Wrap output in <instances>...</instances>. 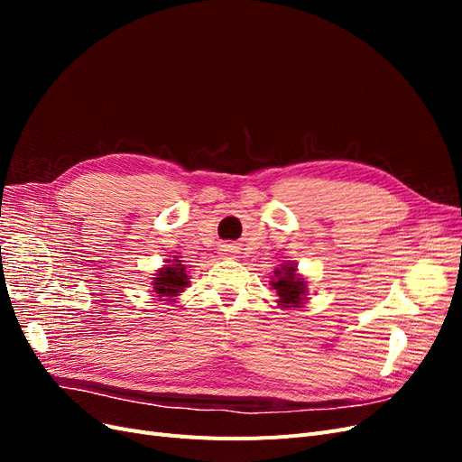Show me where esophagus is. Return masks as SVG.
<instances>
[{
	"mask_svg": "<svg viewBox=\"0 0 462 462\" xmlns=\"http://www.w3.org/2000/svg\"><path fill=\"white\" fill-rule=\"evenodd\" d=\"M221 253L226 254V256H236V254H239V246H235V245H223Z\"/></svg>",
	"mask_w": 462,
	"mask_h": 462,
	"instance_id": "obj_1",
	"label": "esophagus"
}]
</instances>
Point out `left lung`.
<instances>
[{"instance_id": "1", "label": "left lung", "mask_w": 462, "mask_h": 462, "mask_svg": "<svg viewBox=\"0 0 462 462\" xmlns=\"http://www.w3.org/2000/svg\"><path fill=\"white\" fill-rule=\"evenodd\" d=\"M275 279L272 282L273 289L277 291L279 304L283 309H300L302 300L309 297V289H306V282L297 273V265L295 263H285L282 265V270H275Z\"/></svg>"}]
</instances>
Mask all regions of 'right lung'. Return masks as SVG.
I'll use <instances>...</instances> for the list:
<instances>
[{
  "label": "right lung",
  "instance_id": "obj_1",
  "mask_svg": "<svg viewBox=\"0 0 462 462\" xmlns=\"http://www.w3.org/2000/svg\"><path fill=\"white\" fill-rule=\"evenodd\" d=\"M167 263L163 268L156 273L153 277V291L162 300H171L179 295V292H183L185 287L189 285V275L185 272V265L183 260H179L177 256H173V260H165ZM167 296V300L162 297Z\"/></svg>",
  "mask_w": 462,
  "mask_h": 462
}]
</instances>
